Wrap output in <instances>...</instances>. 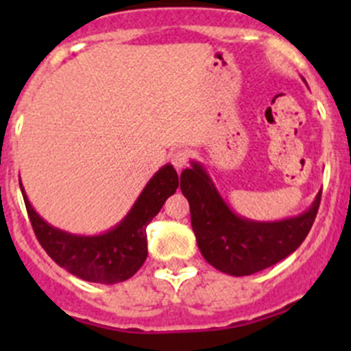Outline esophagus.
Segmentation results:
<instances>
[{"label": "esophagus", "mask_w": 351, "mask_h": 351, "mask_svg": "<svg viewBox=\"0 0 351 351\" xmlns=\"http://www.w3.org/2000/svg\"><path fill=\"white\" fill-rule=\"evenodd\" d=\"M190 161V153L186 149H176L171 153V162L176 169H183Z\"/></svg>", "instance_id": "34e87169"}]
</instances>
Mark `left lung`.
I'll use <instances>...</instances> for the list:
<instances>
[{
  "instance_id": "1",
  "label": "left lung",
  "mask_w": 351,
  "mask_h": 351,
  "mask_svg": "<svg viewBox=\"0 0 351 351\" xmlns=\"http://www.w3.org/2000/svg\"><path fill=\"white\" fill-rule=\"evenodd\" d=\"M180 189L190 204L202 256L214 268L234 277L256 274L293 253L309 234L321 202L317 193L304 214L284 221H247L229 208L207 171L195 161L180 176Z\"/></svg>"
}]
</instances>
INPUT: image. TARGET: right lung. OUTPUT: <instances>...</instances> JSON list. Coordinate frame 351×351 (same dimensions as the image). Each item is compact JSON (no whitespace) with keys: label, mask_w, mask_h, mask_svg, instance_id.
Wrapping results in <instances>:
<instances>
[{"label":"right lung","mask_w":351,"mask_h":351,"mask_svg":"<svg viewBox=\"0 0 351 351\" xmlns=\"http://www.w3.org/2000/svg\"><path fill=\"white\" fill-rule=\"evenodd\" d=\"M22 195L32 228L45 253L69 274L95 284H119L132 277L147 258L146 228L166 198L178 189V175L166 165L149 180L129 214L113 229L98 236H77L52 228Z\"/></svg>","instance_id":"right-lung-1"}]
</instances>
